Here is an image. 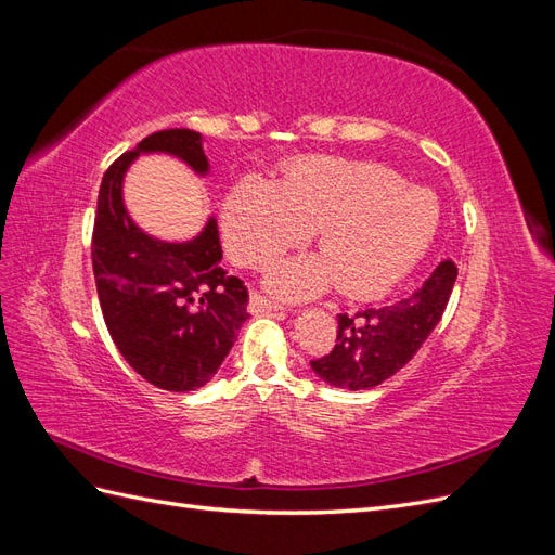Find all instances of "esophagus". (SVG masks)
Returning <instances> with one entry per match:
<instances>
[{
  "label": "esophagus",
  "instance_id": "1",
  "mask_svg": "<svg viewBox=\"0 0 555 555\" xmlns=\"http://www.w3.org/2000/svg\"><path fill=\"white\" fill-rule=\"evenodd\" d=\"M247 308H249V312H255V314H259V312H280V310H284V306L278 304V300H271V298H266V296H261V294H251Z\"/></svg>",
  "mask_w": 555,
  "mask_h": 555
}]
</instances>
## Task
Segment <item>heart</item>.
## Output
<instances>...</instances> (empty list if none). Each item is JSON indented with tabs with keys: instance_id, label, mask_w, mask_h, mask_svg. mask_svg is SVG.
Here are the masks:
<instances>
[{
	"instance_id": "b5f03b06",
	"label": "heart",
	"mask_w": 555,
	"mask_h": 555,
	"mask_svg": "<svg viewBox=\"0 0 555 555\" xmlns=\"http://www.w3.org/2000/svg\"><path fill=\"white\" fill-rule=\"evenodd\" d=\"M440 227L438 196L379 164L343 157L298 162L280 184L245 178L229 192L222 233L231 257L261 268L317 231L319 257L278 263L268 287L310 298L338 282L345 296L391 289L418 263Z\"/></svg>"
}]
</instances>
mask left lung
<instances>
[{
    "label": "left lung",
    "mask_w": 555,
    "mask_h": 555,
    "mask_svg": "<svg viewBox=\"0 0 555 555\" xmlns=\"http://www.w3.org/2000/svg\"><path fill=\"white\" fill-rule=\"evenodd\" d=\"M459 268L442 261L414 294L357 314H338L331 354L310 361L312 371L338 389H373L396 375L440 324Z\"/></svg>",
    "instance_id": "1"
}]
</instances>
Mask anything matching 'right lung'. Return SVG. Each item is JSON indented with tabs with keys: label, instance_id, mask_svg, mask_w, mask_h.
Returning <instances> with one entry per match:
<instances>
[{
	"label": "right lung",
	"instance_id": "right-lung-1",
	"mask_svg": "<svg viewBox=\"0 0 555 555\" xmlns=\"http://www.w3.org/2000/svg\"><path fill=\"white\" fill-rule=\"evenodd\" d=\"M171 155L196 176L210 171L204 137L192 129L150 133L111 164L96 198L92 266L99 304L115 347L145 382L188 393L222 365L247 314V287L222 268L215 217L184 243L153 238L131 220L122 182L129 164Z\"/></svg>",
	"mask_w": 555,
	"mask_h": 555
}]
</instances>
